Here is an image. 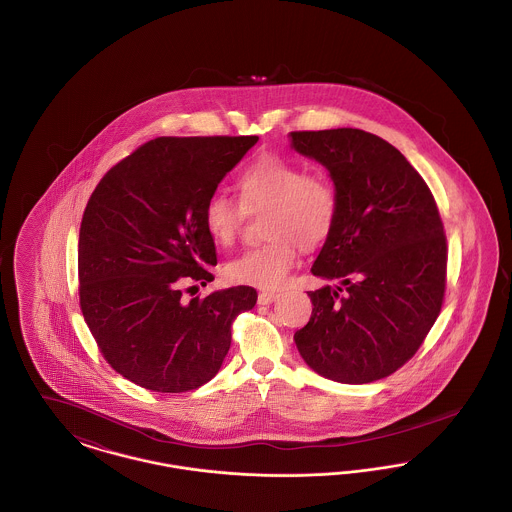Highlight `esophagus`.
Masks as SVG:
<instances>
[{"label": "esophagus", "mask_w": 512, "mask_h": 512, "mask_svg": "<svg viewBox=\"0 0 512 512\" xmlns=\"http://www.w3.org/2000/svg\"><path fill=\"white\" fill-rule=\"evenodd\" d=\"M278 297H280V293L278 292H261L257 299H259V303H261V305H270V303H272V301H276Z\"/></svg>", "instance_id": "esophagus-1"}]
</instances>
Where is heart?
I'll return each mask as SVG.
<instances>
[{"instance_id": "obj_1", "label": "heart", "mask_w": 512, "mask_h": 512, "mask_svg": "<svg viewBox=\"0 0 512 512\" xmlns=\"http://www.w3.org/2000/svg\"><path fill=\"white\" fill-rule=\"evenodd\" d=\"M240 199L247 209H263V244L249 247L228 268V276L263 290L280 288L303 251H317L334 234L340 197L326 174L307 172L278 155H263L238 176ZM242 203L215 192L203 207V222L219 245L234 244L242 228Z\"/></svg>"}]
</instances>
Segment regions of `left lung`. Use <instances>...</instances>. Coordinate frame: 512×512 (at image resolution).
<instances>
[{
    "instance_id": "8db88e82",
    "label": "left lung",
    "mask_w": 512,
    "mask_h": 512,
    "mask_svg": "<svg viewBox=\"0 0 512 512\" xmlns=\"http://www.w3.org/2000/svg\"><path fill=\"white\" fill-rule=\"evenodd\" d=\"M292 146L322 163L340 215L313 274V315L293 340L320 376L368 384L399 370L439 317L447 238L438 203L399 149L359 128L299 130Z\"/></svg>"
}]
</instances>
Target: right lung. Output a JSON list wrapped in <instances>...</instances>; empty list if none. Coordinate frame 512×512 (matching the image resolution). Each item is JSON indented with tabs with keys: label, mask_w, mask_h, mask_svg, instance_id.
<instances>
[{
	"label": "right lung",
	"mask_w": 512,
	"mask_h": 512,
	"mask_svg": "<svg viewBox=\"0 0 512 512\" xmlns=\"http://www.w3.org/2000/svg\"><path fill=\"white\" fill-rule=\"evenodd\" d=\"M257 136H161L105 172L78 238L80 311L103 359L151 391L207 384L230 349L251 286L184 299L215 276L203 207Z\"/></svg>",
	"instance_id": "1"
}]
</instances>
